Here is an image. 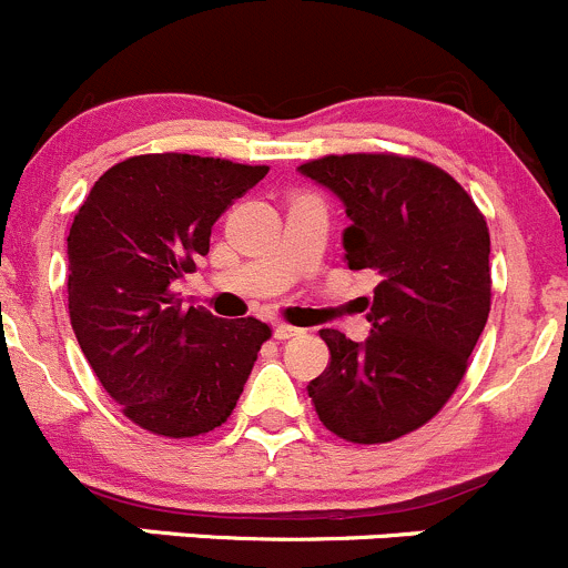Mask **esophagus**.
Wrapping results in <instances>:
<instances>
[{
    "label": "esophagus",
    "instance_id": "1",
    "mask_svg": "<svg viewBox=\"0 0 568 568\" xmlns=\"http://www.w3.org/2000/svg\"><path fill=\"white\" fill-rule=\"evenodd\" d=\"M302 329H296V326H288V324H274V337L277 341H291V337H300Z\"/></svg>",
    "mask_w": 568,
    "mask_h": 568
}]
</instances>
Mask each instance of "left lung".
<instances>
[{"label":"left lung","mask_w":568,"mask_h":568,"mask_svg":"<svg viewBox=\"0 0 568 568\" xmlns=\"http://www.w3.org/2000/svg\"><path fill=\"white\" fill-rule=\"evenodd\" d=\"M300 173L346 209L348 268L382 277L363 343L321 329L332 359L307 393L332 434L390 443L432 420L467 371L489 318V227L459 183L420 159L346 153Z\"/></svg>","instance_id":"left-lung-1"}]
</instances>
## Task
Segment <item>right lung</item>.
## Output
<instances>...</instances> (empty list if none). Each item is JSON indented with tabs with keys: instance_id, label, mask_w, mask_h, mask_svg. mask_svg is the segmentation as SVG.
Instances as JSON below:
<instances>
[{
	"instance_id": "1",
	"label": "right lung",
	"mask_w": 568,
	"mask_h": 568,
	"mask_svg": "<svg viewBox=\"0 0 568 568\" xmlns=\"http://www.w3.org/2000/svg\"><path fill=\"white\" fill-rule=\"evenodd\" d=\"M268 168L148 153L109 168L68 233V311L90 368L136 426L214 432L236 409L272 329L183 307L175 283L211 227Z\"/></svg>"
}]
</instances>
